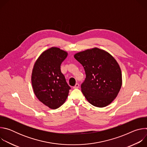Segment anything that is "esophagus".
Wrapping results in <instances>:
<instances>
[{
  "instance_id": "1",
  "label": "esophagus",
  "mask_w": 147,
  "mask_h": 147,
  "mask_svg": "<svg viewBox=\"0 0 147 147\" xmlns=\"http://www.w3.org/2000/svg\"><path fill=\"white\" fill-rule=\"evenodd\" d=\"M79 87H80V86H79L78 84V83H76V85L73 87V88H74V89H76V88H78Z\"/></svg>"
}]
</instances>
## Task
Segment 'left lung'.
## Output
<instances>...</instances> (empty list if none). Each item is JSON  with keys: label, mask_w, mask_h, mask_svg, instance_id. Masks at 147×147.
<instances>
[{"label": "left lung", "mask_w": 147, "mask_h": 147, "mask_svg": "<svg viewBox=\"0 0 147 147\" xmlns=\"http://www.w3.org/2000/svg\"><path fill=\"white\" fill-rule=\"evenodd\" d=\"M74 57L86 72L81 88L87 100L96 107L108 106L116 98L122 84L121 71L116 60L98 48L77 53Z\"/></svg>", "instance_id": "obj_1"}]
</instances>
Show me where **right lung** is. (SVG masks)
Returning a JSON list of instances; mask_svg holds the SVG:
<instances>
[{"mask_svg": "<svg viewBox=\"0 0 147 147\" xmlns=\"http://www.w3.org/2000/svg\"><path fill=\"white\" fill-rule=\"evenodd\" d=\"M67 56L66 51L52 47L39 56L32 69L34 94L39 101L52 109L65 103L71 88L60 70L61 63Z\"/></svg>", "mask_w": 147, "mask_h": 147, "instance_id": "obj_1", "label": "right lung"}]
</instances>
